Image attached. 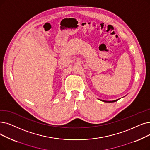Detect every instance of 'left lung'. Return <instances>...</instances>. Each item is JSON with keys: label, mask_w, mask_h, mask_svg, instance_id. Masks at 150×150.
<instances>
[{"label": "left lung", "mask_w": 150, "mask_h": 150, "mask_svg": "<svg viewBox=\"0 0 150 150\" xmlns=\"http://www.w3.org/2000/svg\"><path fill=\"white\" fill-rule=\"evenodd\" d=\"M100 100H101V101H102V102H107V103H112V102H116V101H118L119 99H116V100H112V101H107V100H100V99H99Z\"/></svg>", "instance_id": "obj_1"}]
</instances>
